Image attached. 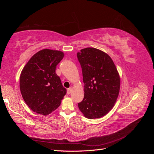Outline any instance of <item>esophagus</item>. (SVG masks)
<instances>
[{"mask_svg": "<svg viewBox=\"0 0 154 154\" xmlns=\"http://www.w3.org/2000/svg\"><path fill=\"white\" fill-rule=\"evenodd\" d=\"M71 91H72V88H69L68 89H67V93L68 94H71Z\"/></svg>", "mask_w": 154, "mask_h": 154, "instance_id": "obj_1", "label": "esophagus"}]
</instances>
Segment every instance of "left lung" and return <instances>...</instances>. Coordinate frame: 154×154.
<instances>
[{"mask_svg":"<svg viewBox=\"0 0 154 154\" xmlns=\"http://www.w3.org/2000/svg\"><path fill=\"white\" fill-rule=\"evenodd\" d=\"M84 83V97L78 108L88 119L100 118L112 109L119 95L120 78L112 60L93 48L77 53Z\"/></svg>","mask_w":154,"mask_h":154,"instance_id":"8db88e82","label":"left lung"}]
</instances>
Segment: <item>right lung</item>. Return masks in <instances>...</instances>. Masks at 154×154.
Instances as JSON below:
<instances>
[{
	"instance_id": "add662e5",
	"label": "right lung",
	"mask_w": 154,
	"mask_h": 154,
	"mask_svg": "<svg viewBox=\"0 0 154 154\" xmlns=\"http://www.w3.org/2000/svg\"><path fill=\"white\" fill-rule=\"evenodd\" d=\"M62 51L45 49L30 58L20 76L23 99L36 113L51 114L61 103L67 90L56 73L57 66L63 59Z\"/></svg>"
}]
</instances>
